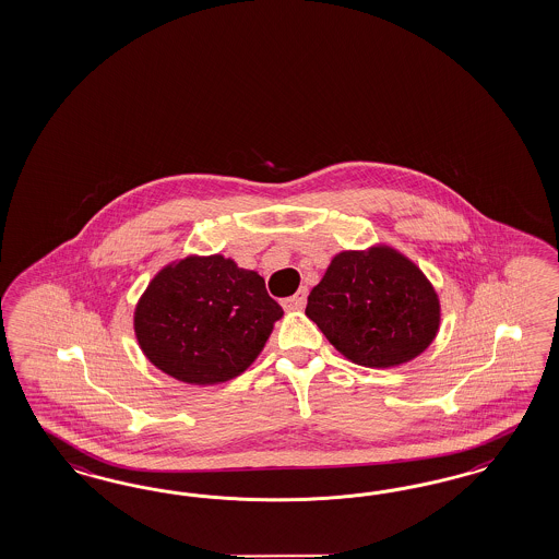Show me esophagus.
Wrapping results in <instances>:
<instances>
[{"label":"esophagus","mask_w":559,"mask_h":559,"mask_svg":"<svg viewBox=\"0 0 559 559\" xmlns=\"http://www.w3.org/2000/svg\"><path fill=\"white\" fill-rule=\"evenodd\" d=\"M281 304H283V307H285L287 311H299V309H304L305 304H307V288H299L295 295L285 297Z\"/></svg>","instance_id":"esophagus-1"}]
</instances>
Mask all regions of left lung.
Wrapping results in <instances>:
<instances>
[{"label": "left lung", "mask_w": 559, "mask_h": 559, "mask_svg": "<svg viewBox=\"0 0 559 559\" xmlns=\"http://www.w3.org/2000/svg\"><path fill=\"white\" fill-rule=\"evenodd\" d=\"M305 316L350 362L393 369L437 338L440 299L416 262L388 243H374L332 258L307 297Z\"/></svg>", "instance_id": "1"}]
</instances>
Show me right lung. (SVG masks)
I'll use <instances>...</instances> for the list:
<instances>
[{
	"mask_svg": "<svg viewBox=\"0 0 559 559\" xmlns=\"http://www.w3.org/2000/svg\"><path fill=\"white\" fill-rule=\"evenodd\" d=\"M283 313L258 272L225 255L190 254L153 276L133 328L153 367L204 388L246 371Z\"/></svg>",
	"mask_w": 559,
	"mask_h": 559,
	"instance_id": "obj_1",
	"label": "right lung"
}]
</instances>
